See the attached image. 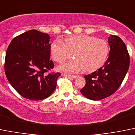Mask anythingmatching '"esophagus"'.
Returning a JSON list of instances; mask_svg holds the SVG:
<instances>
[{
  "label": "esophagus",
  "instance_id": "34e87169",
  "mask_svg": "<svg viewBox=\"0 0 135 135\" xmlns=\"http://www.w3.org/2000/svg\"><path fill=\"white\" fill-rule=\"evenodd\" d=\"M66 76H69V77H70V78H73V79H75V78L77 77V76H76V75H69V74L66 75Z\"/></svg>",
  "mask_w": 135,
  "mask_h": 135
}]
</instances>
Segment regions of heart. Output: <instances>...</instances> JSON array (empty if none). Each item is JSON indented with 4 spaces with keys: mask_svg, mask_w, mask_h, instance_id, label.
<instances>
[{
    "mask_svg": "<svg viewBox=\"0 0 135 135\" xmlns=\"http://www.w3.org/2000/svg\"><path fill=\"white\" fill-rule=\"evenodd\" d=\"M109 45L102 38L88 35H76L66 38L65 43L60 40L54 41L50 46V55L55 61L61 63L71 58L75 59L59 66L66 73H78L84 70L93 72L101 67L109 55Z\"/></svg>",
    "mask_w": 135,
    "mask_h": 135,
    "instance_id": "heart-1",
    "label": "heart"
}]
</instances>
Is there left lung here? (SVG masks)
I'll list each match as a JSON object with an SVG mask.
<instances>
[{"instance_id":"obj_1","label":"left lung","mask_w":135,"mask_h":135,"mask_svg":"<svg viewBox=\"0 0 135 135\" xmlns=\"http://www.w3.org/2000/svg\"><path fill=\"white\" fill-rule=\"evenodd\" d=\"M108 42L109 56L103 67L85 76L86 84L80 93L90 100H101L115 93L129 68V54L122 39L111 35Z\"/></svg>"}]
</instances>
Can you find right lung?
<instances>
[{
	"mask_svg": "<svg viewBox=\"0 0 135 135\" xmlns=\"http://www.w3.org/2000/svg\"><path fill=\"white\" fill-rule=\"evenodd\" d=\"M50 36L31 30L12 40L6 52L4 71L12 87L22 97L43 100L55 91L59 73H46L54 68L50 60Z\"/></svg>",
	"mask_w": 135,
	"mask_h": 135,
	"instance_id": "1",
	"label": "right lung"
}]
</instances>
